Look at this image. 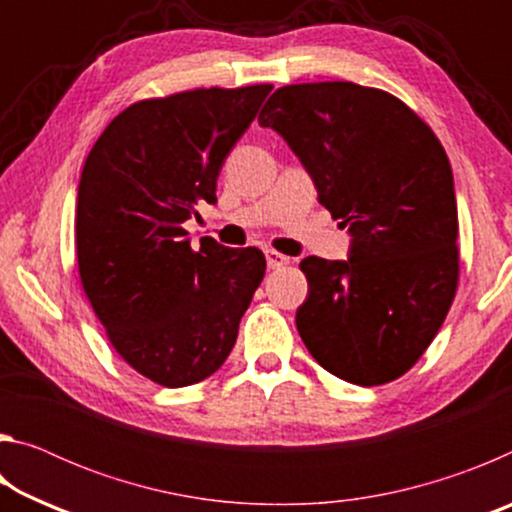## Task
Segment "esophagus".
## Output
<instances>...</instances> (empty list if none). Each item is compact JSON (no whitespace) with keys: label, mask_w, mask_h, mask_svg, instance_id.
Listing matches in <instances>:
<instances>
[{"label":"esophagus","mask_w":512,"mask_h":512,"mask_svg":"<svg viewBox=\"0 0 512 512\" xmlns=\"http://www.w3.org/2000/svg\"><path fill=\"white\" fill-rule=\"evenodd\" d=\"M266 264H268V268H282V266L289 264V257L282 255V253H277V250L268 248L266 250Z\"/></svg>","instance_id":"esophagus-1"}]
</instances>
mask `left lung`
<instances>
[{"label": "left lung", "instance_id": "1", "mask_svg": "<svg viewBox=\"0 0 512 512\" xmlns=\"http://www.w3.org/2000/svg\"><path fill=\"white\" fill-rule=\"evenodd\" d=\"M348 228V259L305 257L300 339L350 384L402 377L452 307L458 214L447 153L393 94L350 81L284 85L259 112Z\"/></svg>", "mask_w": 512, "mask_h": 512}]
</instances>
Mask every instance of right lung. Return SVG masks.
<instances>
[{
    "mask_svg": "<svg viewBox=\"0 0 512 512\" xmlns=\"http://www.w3.org/2000/svg\"><path fill=\"white\" fill-rule=\"evenodd\" d=\"M273 85L189 90L128 106L85 160L76 257L94 314L119 357L167 388L223 366L262 284V250L189 244L196 203H216V178Z\"/></svg>",
    "mask_w": 512,
    "mask_h": 512,
    "instance_id": "add662e5",
    "label": "right lung"
}]
</instances>
